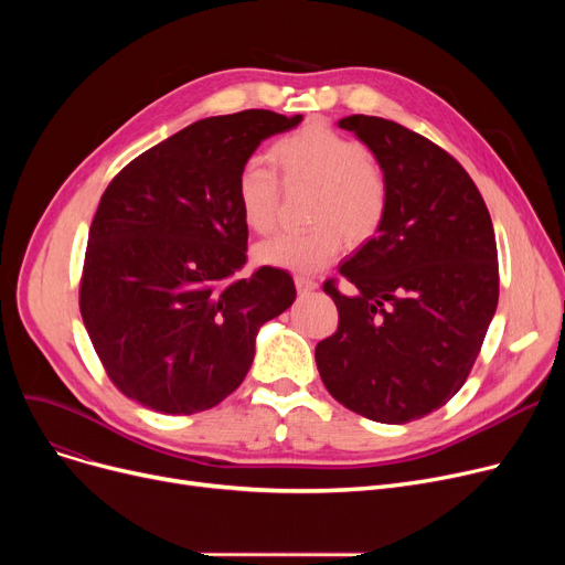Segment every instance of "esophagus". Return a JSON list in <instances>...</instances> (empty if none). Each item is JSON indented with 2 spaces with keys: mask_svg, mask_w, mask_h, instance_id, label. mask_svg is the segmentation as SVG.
<instances>
[{
  "mask_svg": "<svg viewBox=\"0 0 565 565\" xmlns=\"http://www.w3.org/2000/svg\"><path fill=\"white\" fill-rule=\"evenodd\" d=\"M295 286H298V292H300V295H307V292H313V290L318 288V281L300 275V277H295Z\"/></svg>",
  "mask_w": 565,
  "mask_h": 565,
  "instance_id": "obj_1",
  "label": "esophagus"
}]
</instances>
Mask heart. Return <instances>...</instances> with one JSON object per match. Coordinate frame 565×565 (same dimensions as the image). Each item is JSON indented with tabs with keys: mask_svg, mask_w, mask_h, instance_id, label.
<instances>
[{
	"mask_svg": "<svg viewBox=\"0 0 565 565\" xmlns=\"http://www.w3.org/2000/svg\"><path fill=\"white\" fill-rule=\"evenodd\" d=\"M270 158L286 185H311L307 231H284L260 243L254 256L263 265L298 275L328 267L350 243H364L380 228L390 205V188L382 169L366 158L364 146L320 121L281 137ZM279 185L260 162H247L235 178V201L243 222L267 233L275 226Z\"/></svg>",
	"mask_w": 565,
	"mask_h": 565,
	"instance_id": "obj_1",
	"label": "heart"
}]
</instances>
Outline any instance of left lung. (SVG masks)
<instances>
[{
	"mask_svg": "<svg viewBox=\"0 0 565 565\" xmlns=\"http://www.w3.org/2000/svg\"><path fill=\"white\" fill-rule=\"evenodd\" d=\"M390 188L377 235L322 290L339 328L316 345L318 373L348 409L407 424L449 403L477 362L499 300L492 220L469 173L430 139L380 116L352 114Z\"/></svg>",
	"mask_w": 565,
	"mask_h": 565,
	"instance_id": "obj_1",
	"label": "left lung"
}]
</instances>
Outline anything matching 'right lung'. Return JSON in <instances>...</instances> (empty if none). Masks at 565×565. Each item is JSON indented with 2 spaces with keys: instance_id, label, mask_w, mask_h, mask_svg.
Instances as JSON below:
<instances>
[{
  "instance_id": "right-lung-1",
  "label": "right lung",
  "mask_w": 565,
  "mask_h": 565,
  "mask_svg": "<svg viewBox=\"0 0 565 565\" xmlns=\"http://www.w3.org/2000/svg\"><path fill=\"white\" fill-rule=\"evenodd\" d=\"M302 121L267 109L211 116L114 175L88 228L79 311L128 398L196 414L245 380L260 324L295 300L292 277L247 263L235 178L258 143Z\"/></svg>"
}]
</instances>
